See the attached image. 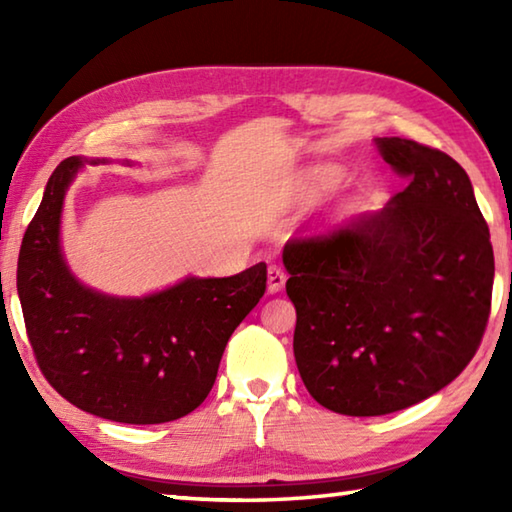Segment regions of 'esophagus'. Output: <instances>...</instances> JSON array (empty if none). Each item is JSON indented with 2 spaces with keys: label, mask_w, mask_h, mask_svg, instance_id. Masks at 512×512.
<instances>
[{
  "label": "esophagus",
  "mask_w": 512,
  "mask_h": 512,
  "mask_svg": "<svg viewBox=\"0 0 512 512\" xmlns=\"http://www.w3.org/2000/svg\"><path fill=\"white\" fill-rule=\"evenodd\" d=\"M284 282H287V275H284L282 268L275 266V264L268 266V293L282 291Z\"/></svg>",
  "instance_id": "esophagus-1"
}]
</instances>
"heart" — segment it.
Masks as SVG:
<instances>
[{
  "label": "heart",
  "instance_id": "obj_1",
  "mask_svg": "<svg viewBox=\"0 0 512 512\" xmlns=\"http://www.w3.org/2000/svg\"><path fill=\"white\" fill-rule=\"evenodd\" d=\"M339 183V173L329 167H318L311 171V178H309V185L314 192H329V189L336 187Z\"/></svg>",
  "mask_w": 512,
  "mask_h": 512
}]
</instances>
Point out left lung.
Segmentation results:
<instances>
[{
	"mask_svg": "<svg viewBox=\"0 0 512 512\" xmlns=\"http://www.w3.org/2000/svg\"><path fill=\"white\" fill-rule=\"evenodd\" d=\"M377 146L409 185L381 212L293 237L282 253L300 377L318 404L357 418L409 409L461 375L495 280L488 223L461 164L402 137Z\"/></svg>",
	"mask_w": 512,
	"mask_h": 512,
	"instance_id": "8db88e82",
	"label": "left lung"
}]
</instances>
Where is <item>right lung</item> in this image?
Listing matches in <instances>:
<instances>
[{
  "label": "right lung",
  "mask_w": 512,
  "mask_h": 512,
  "mask_svg": "<svg viewBox=\"0 0 512 512\" xmlns=\"http://www.w3.org/2000/svg\"><path fill=\"white\" fill-rule=\"evenodd\" d=\"M99 162V160H94ZM81 158L51 173L24 232L17 296L42 375L99 418L160 424L210 395L225 345L266 291V264L232 277H187L146 298H112L76 282L60 253L63 198Z\"/></svg>",
  "instance_id": "obj_1"
}]
</instances>
